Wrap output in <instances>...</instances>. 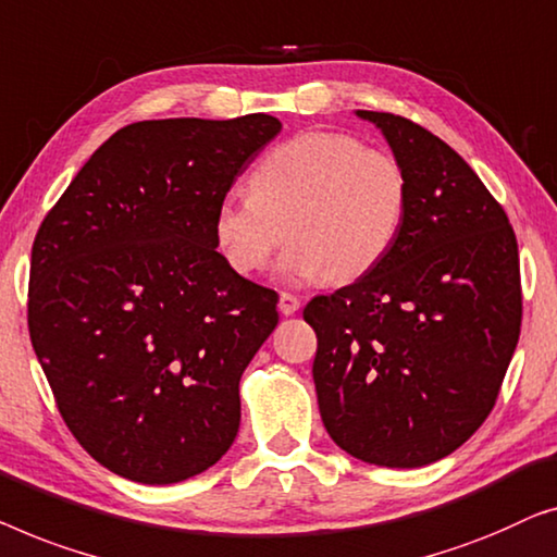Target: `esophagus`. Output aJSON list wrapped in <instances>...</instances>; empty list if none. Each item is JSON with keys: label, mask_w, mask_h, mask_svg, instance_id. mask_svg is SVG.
<instances>
[{"label": "esophagus", "mask_w": 557, "mask_h": 557, "mask_svg": "<svg viewBox=\"0 0 557 557\" xmlns=\"http://www.w3.org/2000/svg\"><path fill=\"white\" fill-rule=\"evenodd\" d=\"M280 312L282 315H295L297 310H300V297L293 295V293H280Z\"/></svg>", "instance_id": "1"}]
</instances>
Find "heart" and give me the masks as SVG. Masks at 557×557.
Segmentation results:
<instances>
[{
	"label": "heart",
	"instance_id": "heart-1",
	"mask_svg": "<svg viewBox=\"0 0 557 557\" xmlns=\"http://www.w3.org/2000/svg\"><path fill=\"white\" fill-rule=\"evenodd\" d=\"M409 209L394 156L338 131H305L264 153L249 194H226L211 219L216 252L237 275L277 264L285 282H350L386 260Z\"/></svg>",
	"mask_w": 557,
	"mask_h": 557
}]
</instances>
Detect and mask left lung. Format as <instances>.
I'll list each match as a JSON object with an SVG mask.
<instances>
[{"mask_svg":"<svg viewBox=\"0 0 557 557\" xmlns=\"http://www.w3.org/2000/svg\"><path fill=\"white\" fill-rule=\"evenodd\" d=\"M409 178L394 249L354 285L318 295L320 417L343 451L411 469L446 457L490 417L522 323L517 239L461 156L409 119L356 111Z\"/></svg>","mask_w":557,"mask_h":557,"instance_id":"1","label":"left lung"}]
</instances>
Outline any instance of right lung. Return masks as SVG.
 Returning a JSON list of instances; mask_svg holds the SVG:
<instances>
[{"label":"right lung","mask_w":557,"mask_h":557,"mask_svg":"<svg viewBox=\"0 0 557 557\" xmlns=\"http://www.w3.org/2000/svg\"><path fill=\"white\" fill-rule=\"evenodd\" d=\"M280 128L264 113L131 123L40 224L29 338L70 432L125 480H189L239 432L277 293L224 262L211 219Z\"/></svg>","instance_id":"right-lung-1"}]
</instances>
